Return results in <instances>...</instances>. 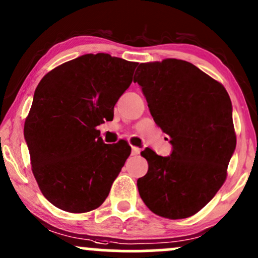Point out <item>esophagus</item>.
I'll list each match as a JSON object with an SVG mask.
<instances>
[{"label":"esophagus","instance_id":"34e87169","mask_svg":"<svg viewBox=\"0 0 258 258\" xmlns=\"http://www.w3.org/2000/svg\"><path fill=\"white\" fill-rule=\"evenodd\" d=\"M139 153H141V149L137 147H132V155L133 156H137L139 155Z\"/></svg>","mask_w":258,"mask_h":258}]
</instances>
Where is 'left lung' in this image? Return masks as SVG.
<instances>
[{
  "label": "left lung",
  "instance_id": "left-lung-1",
  "mask_svg": "<svg viewBox=\"0 0 258 258\" xmlns=\"http://www.w3.org/2000/svg\"><path fill=\"white\" fill-rule=\"evenodd\" d=\"M135 82L142 86L154 121L173 147L167 158L150 148L141 153L149 168L137 180L139 195L155 215L190 217L226 182L235 150L228 92L195 65L173 58L139 64Z\"/></svg>",
  "mask_w": 258,
  "mask_h": 258
}]
</instances>
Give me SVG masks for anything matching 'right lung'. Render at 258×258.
<instances>
[{
  "instance_id": "obj_1",
  "label": "right lung",
  "mask_w": 258,
  "mask_h": 258,
  "mask_svg": "<svg viewBox=\"0 0 258 258\" xmlns=\"http://www.w3.org/2000/svg\"><path fill=\"white\" fill-rule=\"evenodd\" d=\"M137 65L85 54L47 73L35 90L24 137L38 188L58 209L85 214L109 195L131 147L103 143L97 126L114 116Z\"/></svg>"
}]
</instances>
